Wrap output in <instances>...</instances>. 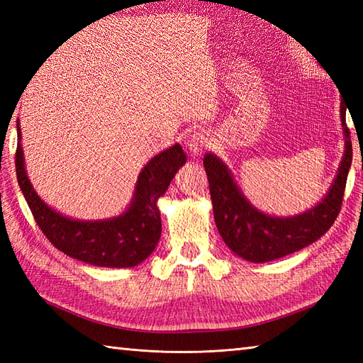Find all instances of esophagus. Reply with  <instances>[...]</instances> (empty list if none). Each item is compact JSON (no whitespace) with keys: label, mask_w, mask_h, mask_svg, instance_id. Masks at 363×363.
<instances>
[{"label":"esophagus","mask_w":363,"mask_h":363,"mask_svg":"<svg viewBox=\"0 0 363 363\" xmlns=\"http://www.w3.org/2000/svg\"><path fill=\"white\" fill-rule=\"evenodd\" d=\"M206 143H207L206 133L203 129H196L187 138V150L194 154V156H198V154H201L204 151Z\"/></svg>","instance_id":"1"}]
</instances>
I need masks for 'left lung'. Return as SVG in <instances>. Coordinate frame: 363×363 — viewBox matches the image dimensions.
I'll use <instances>...</instances> for the list:
<instances>
[{"label": "left lung", "mask_w": 363, "mask_h": 363, "mask_svg": "<svg viewBox=\"0 0 363 363\" xmlns=\"http://www.w3.org/2000/svg\"><path fill=\"white\" fill-rule=\"evenodd\" d=\"M346 137L345 156L329 194L313 209L291 218H273L254 209L243 198L223 162L206 154L204 168L209 179L213 218L223 240L237 256L262 264L306 248L325 235L340 213L346 179L352 162V143L346 126V104L340 107Z\"/></svg>", "instance_id": "1"}]
</instances>
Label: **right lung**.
<instances>
[{"mask_svg":"<svg viewBox=\"0 0 363 363\" xmlns=\"http://www.w3.org/2000/svg\"><path fill=\"white\" fill-rule=\"evenodd\" d=\"M17 130L20 140V126ZM186 159V152L177 143L152 157L138 176L129 209L117 218L104 221L70 220L50 209L28 179L20 142L15 151V169L37 226L59 251L90 265L128 268L140 264L156 248L162 230L157 199L165 194Z\"/></svg>","mask_w":363,"mask_h":363,"instance_id":"1","label":"right lung"}]
</instances>
